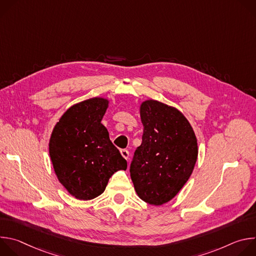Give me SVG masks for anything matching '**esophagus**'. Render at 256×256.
<instances>
[{
	"instance_id": "esophagus-1",
	"label": "esophagus",
	"mask_w": 256,
	"mask_h": 256,
	"mask_svg": "<svg viewBox=\"0 0 256 256\" xmlns=\"http://www.w3.org/2000/svg\"><path fill=\"white\" fill-rule=\"evenodd\" d=\"M120 154L122 156L126 159V160H128V157H130V153L128 150H120Z\"/></svg>"
}]
</instances>
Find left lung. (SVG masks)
<instances>
[{"label":"left lung","instance_id":"obj_1","mask_svg":"<svg viewBox=\"0 0 256 256\" xmlns=\"http://www.w3.org/2000/svg\"><path fill=\"white\" fill-rule=\"evenodd\" d=\"M142 144L130 164L134 190L144 202H170L190 179L198 149L194 130L177 108L148 99L140 105Z\"/></svg>","mask_w":256,"mask_h":256}]
</instances>
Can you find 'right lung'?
<instances>
[{
	"label": "right lung",
	"mask_w": 256,
	"mask_h": 256,
	"mask_svg": "<svg viewBox=\"0 0 256 256\" xmlns=\"http://www.w3.org/2000/svg\"><path fill=\"white\" fill-rule=\"evenodd\" d=\"M108 105L104 97L72 105L50 134L48 149L54 173L68 192L80 200L100 196L114 172L128 167L101 124Z\"/></svg>",
	"instance_id": "right-lung-1"
}]
</instances>
